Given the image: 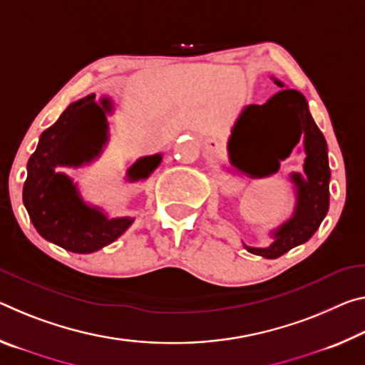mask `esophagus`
Wrapping results in <instances>:
<instances>
[{"instance_id":"1","label":"esophagus","mask_w":365,"mask_h":365,"mask_svg":"<svg viewBox=\"0 0 365 365\" xmlns=\"http://www.w3.org/2000/svg\"><path fill=\"white\" fill-rule=\"evenodd\" d=\"M206 151H207V153H216V151H219V143L214 141V140H207V141H206Z\"/></svg>"}]
</instances>
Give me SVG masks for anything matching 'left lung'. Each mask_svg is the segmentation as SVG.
<instances>
[{
  "mask_svg": "<svg viewBox=\"0 0 365 365\" xmlns=\"http://www.w3.org/2000/svg\"><path fill=\"white\" fill-rule=\"evenodd\" d=\"M271 79L282 89L262 106L244 107L227 141L230 165L250 178H264L279 170L281 162L302 140L304 175L289 173L296 196L291 217L269 230L273 242L268 247L244 244L247 252L268 259L305 244L317 232L328 212L331 177L325 136L312 118L307 99L302 92L284 88L286 84L274 76Z\"/></svg>",
  "mask_w": 365,
  "mask_h": 365,
  "instance_id": "left-lung-1",
  "label": "left lung"
}]
</instances>
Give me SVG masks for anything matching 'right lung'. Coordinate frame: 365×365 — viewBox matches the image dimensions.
I'll return each instance as SVG.
<instances>
[{"label": "right lung", "mask_w": 365, "mask_h": 365, "mask_svg": "<svg viewBox=\"0 0 365 365\" xmlns=\"http://www.w3.org/2000/svg\"><path fill=\"white\" fill-rule=\"evenodd\" d=\"M115 103L107 96L89 94L69 103L50 128L38 138L27 162L22 201L37 232L45 240L74 253H92L112 244L135 217H110L101 206L81 195L78 183L61 172L94 162L106 149L108 115ZM162 162V154L144 155L126 169V180H146Z\"/></svg>", "instance_id": "obj_1"}]
</instances>
